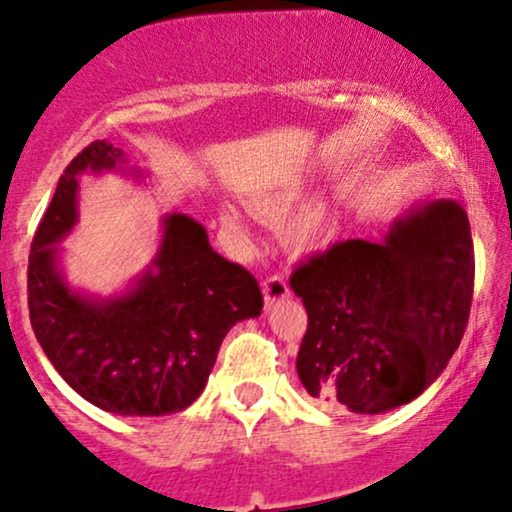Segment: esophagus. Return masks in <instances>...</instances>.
<instances>
[{
  "label": "esophagus",
  "mask_w": 512,
  "mask_h": 512,
  "mask_svg": "<svg viewBox=\"0 0 512 512\" xmlns=\"http://www.w3.org/2000/svg\"><path fill=\"white\" fill-rule=\"evenodd\" d=\"M262 293H264V303L274 305V303L284 301V298H289L291 289H289V284H286L284 276L274 274V276H269V279L262 281Z\"/></svg>",
  "instance_id": "esophagus-1"
}]
</instances>
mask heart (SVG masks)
I'll return each instance as SVG.
<instances>
[{
	"instance_id": "obj_1",
	"label": "heart",
	"mask_w": 512,
	"mask_h": 512,
	"mask_svg": "<svg viewBox=\"0 0 512 512\" xmlns=\"http://www.w3.org/2000/svg\"><path fill=\"white\" fill-rule=\"evenodd\" d=\"M315 182H317V175L313 170H296V173L276 180L274 185L264 187V190L250 195L248 207L252 214L260 216L262 221L284 223L293 211L298 209V204L308 197V192L313 190ZM219 221L228 236L240 240V243H248L250 228L248 223H245L243 214H240L236 207L223 204L219 211ZM334 226H337V219H334V209L330 204L313 202L291 221L289 240L298 250H313L317 245L327 243V240L332 238Z\"/></svg>"
}]
</instances>
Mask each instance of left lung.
I'll return each instance as SVG.
<instances>
[{"label": "left lung", "instance_id": "left-lung-1", "mask_svg": "<svg viewBox=\"0 0 512 512\" xmlns=\"http://www.w3.org/2000/svg\"><path fill=\"white\" fill-rule=\"evenodd\" d=\"M308 313L298 378L310 397L385 414L426 390L467 327L474 243L467 211L433 199L392 221L378 243L354 238L291 274Z\"/></svg>", "mask_w": 512, "mask_h": 512}]
</instances>
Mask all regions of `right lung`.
<instances>
[{"label": "right lung", "instance_id": "1", "mask_svg": "<svg viewBox=\"0 0 512 512\" xmlns=\"http://www.w3.org/2000/svg\"><path fill=\"white\" fill-rule=\"evenodd\" d=\"M125 163L113 144L93 142L64 170L28 255V310L45 356L86 402L166 416L202 395L223 337L264 303L255 276L211 248L207 228L187 214L163 216L156 257L129 289L101 298L69 286L57 243L79 221V178Z\"/></svg>", "mask_w": 512, "mask_h": 512}]
</instances>
